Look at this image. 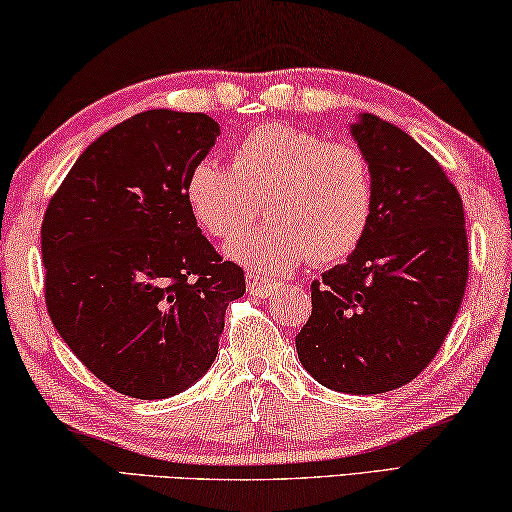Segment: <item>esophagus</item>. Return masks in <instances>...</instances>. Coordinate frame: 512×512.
Returning <instances> with one entry per match:
<instances>
[{
	"instance_id": "esophagus-1",
	"label": "esophagus",
	"mask_w": 512,
	"mask_h": 512,
	"mask_svg": "<svg viewBox=\"0 0 512 512\" xmlns=\"http://www.w3.org/2000/svg\"><path fill=\"white\" fill-rule=\"evenodd\" d=\"M276 288H279V283L272 279H263V276L251 274V272L247 274V290L251 292V295L270 297V295H274Z\"/></svg>"
}]
</instances>
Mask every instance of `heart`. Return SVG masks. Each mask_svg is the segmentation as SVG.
I'll use <instances>...</instances> for the list:
<instances>
[{
  "instance_id": "b5f03b06",
  "label": "heart",
  "mask_w": 512,
  "mask_h": 512,
  "mask_svg": "<svg viewBox=\"0 0 512 512\" xmlns=\"http://www.w3.org/2000/svg\"><path fill=\"white\" fill-rule=\"evenodd\" d=\"M190 215L206 236L230 240L266 199L271 220L226 245L231 261L261 274L306 263L333 265L365 240L374 215V172L358 147L272 122L233 147L231 167L201 158L183 186Z\"/></svg>"
}]
</instances>
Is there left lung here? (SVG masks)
I'll use <instances>...</instances> for the list:
<instances>
[{
    "label": "left lung",
    "mask_w": 512,
    "mask_h": 512,
    "mask_svg": "<svg viewBox=\"0 0 512 512\" xmlns=\"http://www.w3.org/2000/svg\"><path fill=\"white\" fill-rule=\"evenodd\" d=\"M374 172L370 231L345 265L313 281V313L295 345L306 372L335 392L401 388L438 354L465 295L463 201L442 165L395 124H351Z\"/></svg>",
    "instance_id": "1"
}]
</instances>
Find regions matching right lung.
Wrapping results in <instances>:
<instances>
[{"mask_svg":"<svg viewBox=\"0 0 512 512\" xmlns=\"http://www.w3.org/2000/svg\"><path fill=\"white\" fill-rule=\"evenodd\" d=\"M217 136L204 113H138L88 145L49 199L47 313L120 395L165 399L204 376L226 306L245 295L242 267L201 236L183 195Z\"/></svg>","mask_w":512,"mask_h":512,"instance_id":"1","label":"right lung"}]
</instances>
